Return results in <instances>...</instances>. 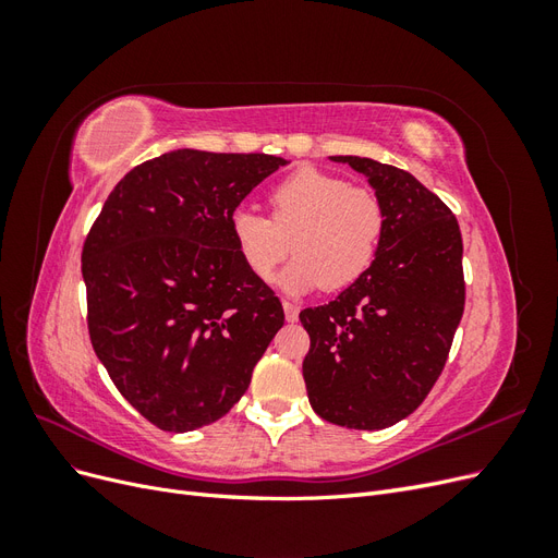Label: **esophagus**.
<instances>
[{"mask_svg":"<svg viewBox=\"0 0 558 558\" xmlns=\"http://www.w3.org/2000/svg\"><path fill=\"white\" fill-rule=\"evenodd\" d=\"M283 312H286V320H289V324H295L298 314H300V307L295 305V302L283 300Z\"/></svg>","mask_w":558,"mask_h":558,"instance_id":"esophagus-1","label":"esophagus"}]
</instances>
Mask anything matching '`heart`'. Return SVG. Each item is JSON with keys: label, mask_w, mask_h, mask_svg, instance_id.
Returning <instances> with one entry per match:
<instances>
[{"label": "heart", "mask_w": 558, "mask_h": 558, "mask_svg": "<svg viewBox=\"0 0 558 558\" xmlns=\"http://www.w3.org/2000/svg\"><path fill=\"white\" fill-rule=\"evenodd\" d=\"M272 218L238 207L230 214L234 248L258 281H272L277 267L298 253L283 283L289 289L342 291L356 283L379 256L386 232L381 197L347 179L298 167L269 191Z\"/></svg>", "instance_id": "heart-1"}]
</instances>
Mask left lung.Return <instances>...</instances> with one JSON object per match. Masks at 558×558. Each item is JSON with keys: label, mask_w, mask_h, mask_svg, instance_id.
<instances>
[{"label": "left lung", "mask_w": 558, "mask_h": 558, "mask_svg": "<svg viewBox=\"0 0 558 558\" xmlns=\"http://www.w3.org/2000/svg\"><path fill=\"white\" fill-rule=\"evenodd\" d=\"M367 177L386 209L373 267L328 305L300 312L312 410L337 426L379 430L410 416L442 375L465 307L461 228L410 172L332 156Z\"/></svg>", "instance_id": "1"}]
</instances>
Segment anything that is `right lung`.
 Segmentation results:
<instances>
[{
	"mask_svg": "<svg viewBox=\"0 0 558 558\" xmlns=\"http://www.w3.org/2000/svg\"><path fill=\"white\" fill-rule=\"evenodd\" d=\"M283 158L179 148L130 170L83 242L88 332L146 421L189 433L226 416L283 326L230 214Z\"/></svg>",
	"mask_w": 558,
	"mask_h": 558,
	"instance_id": "obj_1",
	"label": "right lung"
}]
</instances>
